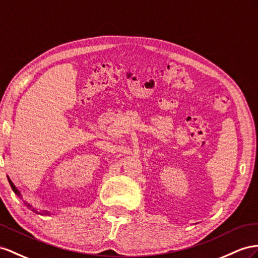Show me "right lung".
Instances as JSON below:
<instances>
[{
  "label": "right lung",
  "mask_w": 258,
  "mask_h": 258,
  "mask_svg": "<svg viewBox=\"0 0 258 258\" xmlns=\"http://www.w3.org/2000/svg\"><path fill=\"white\" fill-rule=\"evenodd\" d=\"M8 179H9V182H10V184H11V187H12V189H13V190H14V193H15L16 195H18L19 197H21L22 195H21V193H19V190H18V189L16 188V186L14 185V183H13V182L11 181V179H10V177H9V176H8ZM25 204H26V205H27V206H28L29 208H31V205H29V204H27V203H25ZM31 209H32V210H34V211H36V213H38V211H37V210H36L35 208H31ZM43 214H44V213H43ZM45 214H47V215H49L48 213H45Z\"/></svg>",
  "instance_id": "right-lung-1"
}]
</instances>
